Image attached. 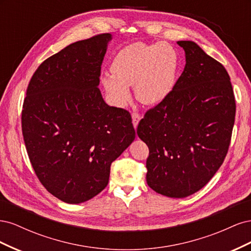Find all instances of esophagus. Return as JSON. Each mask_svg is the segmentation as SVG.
<instances>
[{
	"instance_id": "esophagus-1",
	"label": "esophagus",
	"mask_w": 251,
	"mask_h": 251,
	"mask_svg": "<svg viewBox=\"0 0 251 251\" xmlns=\"http://www.w3.org/2000/svg\"><path fill=\"white\" fill-rule=\"evenodd\" d=\"M140 119H141V116L139 115L138 113H133V114H132V123H133V126H134L135 128L137 127Z\"/></svg>"
}]
</instances>
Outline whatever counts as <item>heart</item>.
Listing matches in <instances>:
<instances>
[{"mask_svg":"<svg viewBox=\"0 0 251 251\" xmlns=\"http://www.w3.org/2000/svg\"><path fill=\"white\" fill-rule=\"evenodd\" d=\"M178 69V53L171 45L135 43L116 53L110 66L111 75L101 76V83L117 105L130 98L131 86L139 101L158 104L174 90Z\"/></svg>","mask_w":251,"mask_h":251,"instance_id":"obj_1","label":"heart"}]
</instances>
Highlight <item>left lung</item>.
<instances>
[{"label": "left lung", "instance_id": "left-lung-1", "mask_svg": "<svg viewBox=\"0 0 251 251\" xmlns=\"http://www.w3.org/2000/svg\"><path fill=\"white\" fill-rule=\"evenodd\" d=\"M185 67L170 96L137 127L147 143V182L158 194L185 198L207 184L228 151L235 101L225 68L192 41H179Z\"/></svg>", "mask_w": 251, "mask_h": 251}]
</instances>
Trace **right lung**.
<instances>
[{"label": "right lung", "instance_id": "add662e5", "mask_svg": "<svg viewBox=\"0 0 251 251\" xmlns=\"http://www.w3.org/2000/svg\"><path fill=\"white\" fill-rule=\"evenodd\" d=\"M112 37L75 42L47 58L23 104V137L32 168L50 194L69 204L100 194L111 163L135 139L130 113L110 107L98 89Z\"/></svg>", "mask_w": 251, "mask_h": 251}]
</instances>
